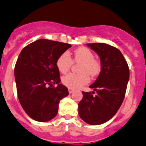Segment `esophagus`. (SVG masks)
<instances>
[{"mask_svg": "<svg viewBox=\"0 0 146 146\" xmlns=\"http://www.w3.org/2000/svg\"><path fill=\"white\" fill-rule=\"evenodd\" d=\"M68 92H69V93H72L73 92V90L71 88H68Z\"/></svg>", "mask_w": 146, "mask_h": 146, "instance_id": "obj_1", "label": "esophagus"}]
</instances>
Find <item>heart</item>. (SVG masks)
I'll return each instance as SVG.
<instances>
[{
	"instance_id": "1",
	"label": "heart",
	"mask_w": 146,
	"mask_h": 146,
	"mask_svg": "<svg viewBox=\"0 0 146 146\" xmlns=\"http://www.w3.org/2000/svg\"><path fill=\"white\" fill-rule=\"evenodd\" d=\"M94 57V53L89 48L83 46L74 50L73 59L68 52L60 54L56 60V66L60 73L68 72L73 63H80L79 66L80 73H69L63 76L62 78L63 84L69 88L77 89L90 81L89 75L97 76L101 70V64Z\"/></svg>"
}]
</instances>
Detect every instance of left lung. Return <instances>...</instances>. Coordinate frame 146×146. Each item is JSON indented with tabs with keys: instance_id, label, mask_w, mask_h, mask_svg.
Returning <instances> with one entry per match:
<instances>
[{
	"instance_id": "obj_1",
	"label": "left lung",
	"mask_w": 146,
	"mask_h": 146,
	"mask_svg": "<svg viewBox=\"0 0 146 146\" xmlns=\"http://www.w3.org/2000/svg\"><path fill=\"white\" fill-rule=\"evenodd\" d=\"M88 46L100 58L101 71L90 86L94 91L84 92L78 103V114L90 125H100L112 118L125 98L129 79V68L121 52L116 48L103 43Z\"/></svg>"
}]
</instances>
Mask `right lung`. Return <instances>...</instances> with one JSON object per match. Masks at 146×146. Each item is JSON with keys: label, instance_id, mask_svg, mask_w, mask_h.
Listing matches in <instances>:
<instances>
[{"label": "right lung", "instance_id": "right-lung-1", "mask_svg": "<svg viewBox=\"0 0 146 146\" xmlns=\"http://www.w3.org/2000/svg\"><path fill=\"white\" fill-rule=\"evenodd\" d=\"M71 46L39 39L23 48L18 56L14 69L18 97L25 113L35 121L53 119L60 100L68 95L67 88L60 84L56 60Z\"/></svg>", "mask_w": 146, "mask_h": 146}]
</instances>
